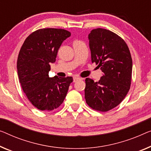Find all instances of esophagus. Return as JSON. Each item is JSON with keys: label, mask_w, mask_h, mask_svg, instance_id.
Wrapping results in <instances>:
<instances>
[{"label": "esophagus", "mask_w": 151, "mask_h": 151, "mask_svg": "<svg viewBox=\"0 0 151 151\" xmlns=\"http://www.w3.org/2000/svg\"><path fill=\"white\" fill-rule=\"evenodd\" d=\"M80 79H81V78L77 77V76H75V77L73 78V81L76 82V81H77L78 80H80Z\"/></svg>", "instance_id": "obj_1"}]
</instances>
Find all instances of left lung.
<instances>
[{"instance_id": "8db88e82", "label": "left lung", "mask_w": 151, "mask_h": 151, "mask_svg": "<svg viewBox=\"0 0 151 151\" xmlns=\"http://www.w3.org/2000/svg\"><path fill=\"white\" fill-rule=\"evenodd\" d=\"M88 39L91 62L104 74L98 82L86 78L85 98L91 109L106 112L120 104L130 89L131 53L125 40L109 30L93 29Z\"/></svg>"}]
</instances>
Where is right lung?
Here are the masks:
<instances>
[{"instance_id":"add662e5","label":"right lung","mask_w":151,"mask_h":151,"mask_svg":"<svg viewBox=\"0 0 151 151\" xmlns=\"http://www.w3.org/2000/svg\"><path fill=\"white\" fill-rule=\"evenodd\" d=\"M71 34L58 28H42L26 38L20 49L17 69L19 81L26 97L40 111H53L64 102L72 76L49 77L50 64L58 49Z\"/></svg>"}]
</instances>
